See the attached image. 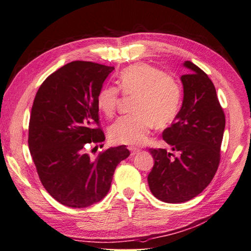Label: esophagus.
<instances>
[{"instance_id": "34e87169", "label": "esophagus", "mask_w": 251, "mask_h": 251, "mask_svg": "<svg viewBox=\"0 0 251 251\" xmlns=\"http://www.w3.org/2000/svg\"><path fill=\"white\" fill-rule=\"evenodd\" d=\"M128 150H130L132 156H135L136 154H138L139 151H140L139 149H136V148H133V147H130V148H128Z\"/></svg>"}]
</instances>
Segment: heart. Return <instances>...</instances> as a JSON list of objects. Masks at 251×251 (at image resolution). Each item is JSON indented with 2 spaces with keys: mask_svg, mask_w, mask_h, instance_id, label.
<instances>
[{
  "mask_svg": "<svg viewBox=\"0 0 251 251\" xmlns=\"http://www.w3.org/2000/svg\"><path fill=\"white\" fill-rule=\"evenodd\" d=\"M120 91L126 96L135 97L133 113L119 118L110 128V137L116 143H144L155 125L171 124L180 111L182 88L179 80L151 65L141 63L127 67L119 74L118 87L109 85L100 90L96 103L107 117L116 113Z\"/></svg>",
  "mask_w": 251,
  "mask_h": 251,
  "instance_id": "1",
  "label": "heart"
}]
</instances>
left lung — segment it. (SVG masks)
<instances>
[{
    "label": "left lung",
    "instance_id": "obj_1",
    "mask_svg": "<svg viewBox=\"0 0 251 251\" xmlns=\"http://www.w3.org/2000/svg\"><path fill=\"white\" fill-rule=\"evenodd\" d=\"M181 76L183 102L163 139L179 156L150 149L154 166L148 176L151 194L166 203H183L201 194L217 173L225 128L224 111L207 74L189 60Z\"/></svg>",
    "mask_w": 251,
    "mask_h": 251
}]
</instances>
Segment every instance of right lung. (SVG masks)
Here are the masks:
<instances>
[{
    "label": "right lung",
    "instance_id": "add662e5",
    "mask_svg": "<svg viewBox=\"0 0 251 251\" xmlns=\"http://www.w3.org/2000/svg\"><path fill=\"white\" fill-rule=\"evenodd\" d=\"M114 67L76 60L44 80L33 100L28 144L45 189L68 207L90 206L108 194L114 171L130 156L126 146L87 153L101 143L96 97Z\"/></svg>",
    "mask_w": 251,
    "mask_h": 251
}]
</instances>
